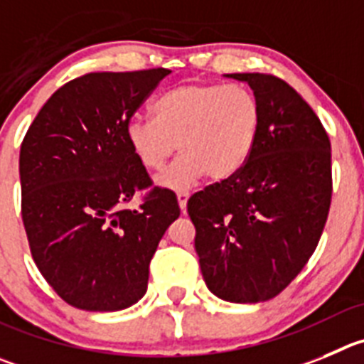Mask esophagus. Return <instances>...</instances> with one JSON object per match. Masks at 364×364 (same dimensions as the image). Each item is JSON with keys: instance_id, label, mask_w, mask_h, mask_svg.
I'll use <instances>...</instances> for the list:
<instances>
[{"instance_id": "34e87169", "label": "esophagus", "mask_w": 364, "mask_h": 364, "mask_svg": "<svg viewBox=\"0 0 364 364\" xmlns=\"http://www.w3.org/2000/svg\"><path fill=\"white\" fill-rule=\"evenodd\" d=\"M188 198H190L188 192H178V203H179V208H181L183 212H185L186 201H188Z\"/></svg>"}]
</instances>
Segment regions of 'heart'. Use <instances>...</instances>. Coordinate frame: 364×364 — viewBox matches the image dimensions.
Wrapping results in <instances>:
<instances>
[{
	"label": "heart",
	"mask_w": 364,
	"mask_h": 364,
	"mask_svg": "<svg viewBox=\"0 0 364 364\" xmlns=\"http://www.w3.org/2000/svg\"><path fill=\"white\" fill-rule=\"evenodd\" d=\"M154 120L134 117L125 136L145 171L158 174L176 151L178 163L163 176L171 188H185L196 179H228L250 159L260 127L259 98L239 84L186 82L165 91L152 105Z\"/></svg>",
	"instance_id": "obj_1"
}]
</instances>
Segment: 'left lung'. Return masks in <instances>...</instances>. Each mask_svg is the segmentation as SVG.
I'll return each instance as SVG.
<instances>
[{
  "label": "left lung",
  "instance_id": "left-lung-1",
  "mask_svg": "<svg viewBox=\"0 0 364 364\" xmlns=\"http://www.w3.org/2000/svg\"><path fill=\"white\" fill-rule=\"evenodd\" d=\"M262 109L246 165L193 193L203 278L215 296L257 304L280 294L314 253L332 199L331 140L311 105L271 73H230Z\"/></svg>",
  "mask_w": 364,
  "mask_h": 364
}]
</instances>
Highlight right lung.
Instances as JSON below:
<instances>
[{
	"label": "right lung",
	"mask_w": 364,
	"mask_h": 364,
	"mask_svg": "<svg viewBox=\"0 0 364 364\" xmlns=\"http://www.w3.org/2000/svg\"><path fill=\"white\" fill-rule=\"evenodd\" d=\"M171 71H98L70 80L41 107L19 152L21 217L44 280L82 311L131 307L179 217L176 193L152 179L125 127ZM142 192L138 209L127 205Z\"/></svg>",
	"instance_id": "1"
}]
</instances>
